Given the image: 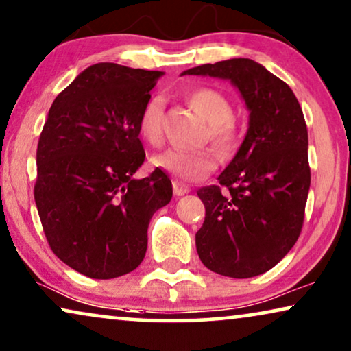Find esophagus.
<instances>
[{
    "label": "esophagus",
    "instance_id": "esophagus-1",
    "mask_svg": "<svg viewBox=\"0 0 351 351\" xmlns=\"http://www.w3.org/2000/svg\"><path fill=\"white\" fill-rule=\"evenodd\" d=\"M189 191H191V188L188 184L181 183V181H178V180L173 181V193H175V195H184V194H188Z\"/></svg>",
    "mask_w": 351,
    "mask_h": 351
}]
</instances>
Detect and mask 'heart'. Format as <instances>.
<instances>
[{
    "instance_id": "b5f03b06",
    "label": "heart",
    "mask_w": 351,
    "mask_h": 351,
    "mask_svg": "<svg viewBox=\"0 0 351 351\" xmlns=\"http://www.w3.org/2000/svg\"><path fill=\"white\" fill-rule=\"evenodd\" d=\"M188 102L208 123L205 138L221 154H230L239 139V128L232 119V106L228 97L213 88H197L188 95ZM163 106L160 96H152L143 106L138 119V132L151 146H158L163 138ZM154 167L167 171L173 178L193 183L210 175L217 168V157L210 149L184 151L167 149L152 158Z\"/></svg>"
}]
</instances>
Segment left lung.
Segmentation results:
<instances>
[{
    "instance_id": "1",
    "label": "left lung",
    "mask_w": 351,
    "mask_h": 351,
    "mask_svg": "<svg viewBox=\"0 0 351 351\" xmlns=\"http://www.w3.org/2000/svg\"><path fill=\"white\" fill-rule=\"evenodd\" d=\"M183 75L231 80L250 110L245 139L219 184L197 191L205 219L195 247L213 273L258 276L287 255L305 219L311 173L302 107L287 83L252 59L204 64Z\"/></svg>"
}]
</instances>
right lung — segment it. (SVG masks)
Listing matches in <instances>:
<instances>
[{"instance_id": "add662e5", "label": "right lung", "mask_w": 351, "mask_h": 351, "mask_svg": "<svg viewBox=\"0 0 351 351\" xmlns=\"http://www.w3.org/2000/svg\"><path fill=\"white\" fill-rule=\"evenodd\" d=\"M162 72L101 62L78 75L51 106L36 149L35 202L59 260L93 279L136 269L152 215L171 200L160 168L143 165L138 119Z\"/></svg>"}]
</instances>
